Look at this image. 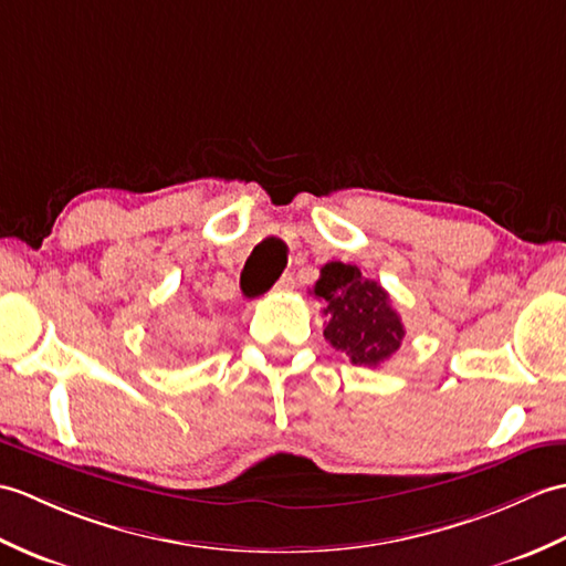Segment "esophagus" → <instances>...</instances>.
<instances>
[{
	"label": "esophagus",
	"mask_w": 566,
	"mask_h": 566,
	"mask_svg": "<svg viewBox=\"0 0 566 566\" xmlns=\"http://www.w3.org/2000/svg\"><path fill=\"white\" fill-rule=\"evenodd\" d=\"M293 285H295V279H293V273H283L281 275V281L275 283V291L279 293H285V291H293Z\"/></svg>",
	"instance_id": "obj_1"
}]
</instances>
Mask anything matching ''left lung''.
I'll return each mask as SVG.
<instances>
[{
	"label": "left lung",
	"instance_id": "obj_1",
	"mask_svg": "<svg viewBox=\"0 0 566 566\" xmlns=\"http://www.w3.org/2000/svg\"><path fill=\"white\" fill-rule=\"evenodd\" d=\"M312 293L324 300V338L344 350L354 366L375 368L397 354L405 324L385 287L363 279L354 263H324Z\"/></svg>",
	"mask_w": 566,
	"mask_h": 566
}]
</instances>
